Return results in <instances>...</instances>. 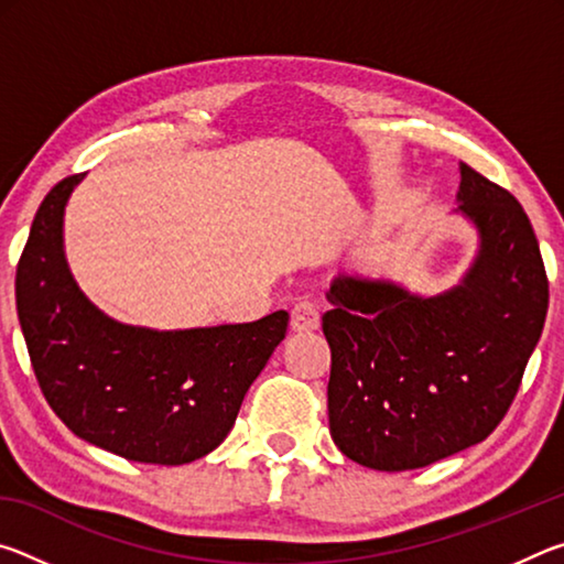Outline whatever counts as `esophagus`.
<instances>
[{
	"mask_svg": "<svg viewBox=\"0 0 564 564\" xmlns=\"http://www.w3.org/2000/svg\"><path fill=\"white\" fill-rule=\"evenodd\" d=\"M318 326H321V313L316 308V303L301 301V303L293 305L291 328L295 333H308V330H316Z\"/></svg>",
	"mask_w": 564,
	"mask_h": 564,
	"instance_id": "esophagus-1",
	"label": "esophagus"
}]
</instances>
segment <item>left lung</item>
Returning a JSON list of instances; mask_svg holds the SVG:
<instances>
[{
	"label": "left lung",
	"instance_id": "left-lung-1",
	"mask_svg": "<svg viewBox=\"0 0 564 564\" xmlns=\"http://www.w3.org/2000/svg\"><path fill=\"white\" fill-rule=\"evenodd\" d=\"M460 176V212L480 231L463 285L433 299L356 275L330 285V435L373 470H415L485 441L545 326L550 283L528 214L467 164Z\"/></svg>",
	"mask_w": 564,
	"mask_h": 564
}]
</instances>
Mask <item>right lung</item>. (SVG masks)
<instances>
[{"label": "right lung", "instance_id": "1", "mask_svg": "<svg viewBox=\"0 0 564 564\" xmlns=\"http://www.w3.org/2000/svg\"><path fill=\"white\" fill-rule=\"evenodd\" d=\"M82 176L44 196L17 263V313L36 383L82 441L133 463H191L224 443L285 338L289 313L176 333L113 323L84 299L64 261V204Z\"/></svg>", "mask_w": 564, "mask_h": 564}]
</instances>
